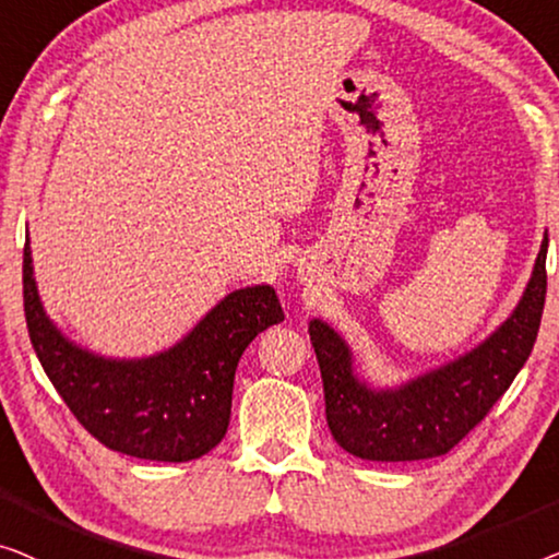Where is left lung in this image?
I'll use <instances>...</instances> for the list:
<instances>
[{
	"instance_id": "1",
	"label": "left lung",
	"mask_w": 559,
	"mask_h": 559,
	"mask_svg": "<svg viewBox=\"0 0 559 559\" xmlns=\"http://www.w3.org/2000/svg\"><path fill=\"white\" fill-rule=\"evenodd\" d=\"M547 233L516 309L459 359L397 388H369L349 344L326 321L309 336L324 382L326 423L344 451L365 461H423L459 445L514 382L537 340L547 296Z\"/></svg>"
}]
</instances>
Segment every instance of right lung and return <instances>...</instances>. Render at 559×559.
Instances as JSON below:
<instances>
[{"mask_svg": "<svg viewBox=\"0 0 559 559\" xmlns=\"http://www.w3.org/2000/svg\"><path fill=\"white\" fill-rule=\"evenodd\" d=\"M22 288L29 342L70 413L106 448L146 461L200 459L225 438L242 352L263 329L283 321L271 286L238 288L175 347L141 359H111L78 347L47 317L29 238Z\"/></svg>", "mask_w": 559, "mask_h": 559, "instance_id": "obj_1", "label": "right lung"}]
</instances>
